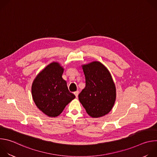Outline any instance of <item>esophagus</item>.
I'll use <instances>...</instances> for the list:
<instances>
[{"mask_svg": "<svg viewBox=\"0 0 157 157\" xmlns=\"http://www.w3.org/2000/svg\"><path fill=\"white\" fill-rule=\"evenodd\" d=\"M74 94H75V95L76 96V97L78 98V94H79V91H75V92L74 93Z\"/></svg>", "mask_w": 157, "mask_h": 157, "instance_id": "34e87169", "label": "esophagus"}]
</instances>
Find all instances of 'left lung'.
Segmentation results:
<instances>
[{
  "mask_svg": "<svg viewBox=\"0 0 157 157\" xmlns=\"http://www.w3.org/2000/svg\"><path fill=\"white\" fill-rule=\"evenodd\" d=\"M86 86L78 96L89 116L94 118L107 114L116 99V89L112 76L99 61L82 64Z\"/></svg>",
  "mask_w": 157,
  "mask_h": 157,
  "instance_id": "1",
  "label": "left lung"
}]
</instances>
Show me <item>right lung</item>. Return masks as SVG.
<instances>
[{
  "instance_id": "right-lung-1",
  "label": "right lung",
  "mask_w": 157,
  "mask_h": 157,
  "mask_svg": "<svg viewBox=\"0 0 157 157\" xmlns=\"http://www.w3.org/2000/svg\"><path fill=\"white\" fill-rule=\"evenodd\" d=\"M64 68L58 62L47 66L36 76L32 95L36 107L47 116H58L75 96L70 93L62 78Z\"/></svg>"
}]
</instances>
